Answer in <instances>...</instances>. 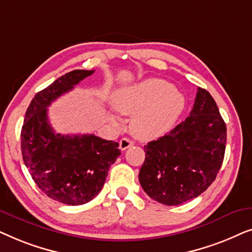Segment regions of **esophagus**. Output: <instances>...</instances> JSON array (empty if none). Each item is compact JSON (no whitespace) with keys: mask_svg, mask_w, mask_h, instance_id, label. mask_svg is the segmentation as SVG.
Masks as SVG:
<instances>
[{"mask_svg":"<svg viewBox=\"0 0 252 252\" xmlns=\"http://www.w3.org/2000/svg\"><path fill=\"white\" fill-rule=\"evenodd\" d=\"M132 146H133V142L129 139H127V137H124V139L120 140V142H119V148L122 150L128 149V148Z\"/></svg>","mask_w":252,"mask_h":252,"instance_id":"1","label":"esophagus"}]
</instances>
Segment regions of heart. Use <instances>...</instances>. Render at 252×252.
<instances>
[{
  "label": "heart",
  "mask_w": 252,
  "mask_h": 252,
  "mask_svg": "<svg viewBox=\"0 0 252 252\" xmlns=\"http://www.w3.org/2000/svg\"><path fill=\"white\" fill-rule=\"evenodd\" d=\"M117 111L132 116L130 130L141 140L163 136L173 128L185 109V97L163 79H148L117 91L112 96Z\"/></svg>",
  "instance_id": "obj_1"
}]
</instances>
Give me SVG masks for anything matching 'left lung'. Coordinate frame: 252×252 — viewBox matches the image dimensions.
Masks as SVG:
<instances>
[{
    "label": "left lung",
    "mask_w": 252,
    "mask_h": 252,
    "mask_svg": "<svg viewBox=\"0 0 252 252\" xmlns=\"http://www.w3.org/2000/svg\"><path fill=\"white\" fill-rule=\"evenodd\" d=\"M226 124L208 91L198 88L190 116L144 146L143 190L165 205L197 197L215 181L226 149Z\"/></svg>",
    "instance_id": "obj_1"
}]
</instances>
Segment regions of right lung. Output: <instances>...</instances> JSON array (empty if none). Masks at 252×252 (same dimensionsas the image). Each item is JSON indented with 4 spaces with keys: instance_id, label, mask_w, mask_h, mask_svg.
Instances as JSON below:
<instances>
[{
    "instance_id": "right-lung-1",
    "label": "right lung",
    "mask_w": 252,
    "mask_h": 252,
    "mask_svg": "<svg viewBox=\"0 0 252 252\" xmlns=\"http://www.w3.org/2000/svg\"><path fill=\"white\" fill-rule=\"evenodd\" d=\"M94 71L74 70L37 93L22 128V154L37 187L67 205L88 203L101 191L109 168L120 156L118 142L94 134L62 135L48 120V106Z\"/></svg>"
}]
</instances>
